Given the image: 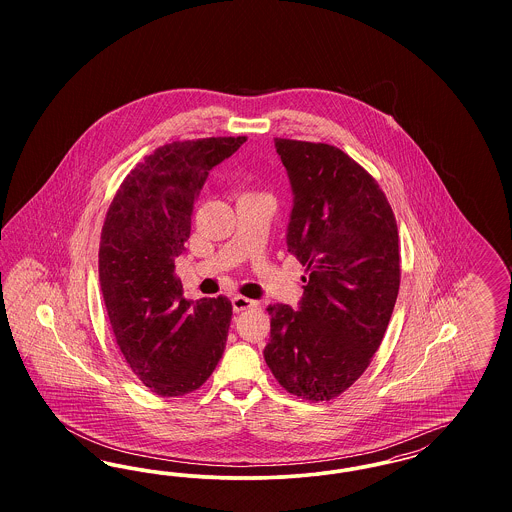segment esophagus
<instances>
[{
	"label": "esophagus",
	"instance_id": "34e87169",
	"mask_svg": "<svg viewBox=\"0 0 512 512\" xmlns=\"http://www.w3.org/2000/svg\"><path fill=\"white\" fill-rule=\"evenodd\" d=\"M253 307H257V301H253V299H247L244 295L232 297V309H234V313H242V311L253 309Z\"/></svg>",
	"mask_w": 512,
	"mask_h": 512
}]
</instances>
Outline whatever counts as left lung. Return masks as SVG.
<instances>
[{
    "label": "left lung",
    "instance_id": "left-lung-1",
    "mask_svg": "<svg viewBox=\"0 0 512 512\" xmlns=\"http://www.w3.org/2000/svg\"><path fill=\"white\" fill-rule=\"evenodd\" d=\"M290 174L288 251L305 267L301 311L268 305L265 361L305 401L351 388L378 351L401 282L399 234L374 176L340 147L274 138Z\"/></svg>",
    "mask_w": 512,
    "mask_h": 512
}]
</instances>
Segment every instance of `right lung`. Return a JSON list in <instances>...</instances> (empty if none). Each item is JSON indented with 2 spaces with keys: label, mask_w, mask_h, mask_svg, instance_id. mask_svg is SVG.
I'll return each mask as SVG.
<instances>
[{
  "label": "right lung",
  "mask_w": 512,
  "mask_h": 512,
  "mask_svg": "<svg viewBox=\"0 0 512 512\" xmlns=\"http://www.w3.org/2000/svg\"><path fill=\"white\" fill-rule=\"evenodd\" d=\"M245 136L172 142L122 180L99 242V284L117 345L138 380L161 397L201 388L219 365L232 303L182 295L174 261L192 230V209L209 171Z\"/></svg>",
  "instance_id": "1"
}]
</instances>
